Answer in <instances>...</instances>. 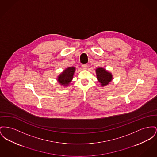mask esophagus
<instances>
[{"mask_svg": "<svg viewBox=\"0 0 157 157\" xmlns=\"http://www.w3.org/2000/svg\"><path fill=\"white\" fill-rule=\"evenodd\" d=\"M82 66L83 69H86L87 67H88V65H86V64H83Z\"/></svg>", "mask_w": 157, "mask_h": 157, "instance_id": "esophagus-1", "label": "esophagus"}]
</instances>
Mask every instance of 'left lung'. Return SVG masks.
<instances>
[{
  "label": "left lung",
  "mask_w": 157,
  "mask_h": 157,
  "mask_svg": "<svg viewBox=\"0 0 157 157\" xmlns=\"http://www.w3.org/2000/svg\"><path fill=\"white\" fill-rule=\"evenodd\" d=\"M95 71L97 74V78L98 82L101 84L102 86L107 85L112 81V74L106 69L102 67H98L96 69Z\"/></svg>",
  "instance_id": "left-lung-1"
}]
</instances>
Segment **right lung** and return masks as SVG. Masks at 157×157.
<instances>
[{
	"label": "right lung",
	"instance_id": "right-lung-1",
	"mask_svg": "<svg viewBox=\"0 0 157 157\" xmlns=\"http://www.w3.org/2000/svg\"><path fill=\"white\" fill-rule=\"evenodd\" d=\"M75 72V67H69L66 68L57 77V81L61 85L66 86L72 81Z\"/></svg>",
	"mask_w": 157,
	"mask_h": 157
}]
</instances>
